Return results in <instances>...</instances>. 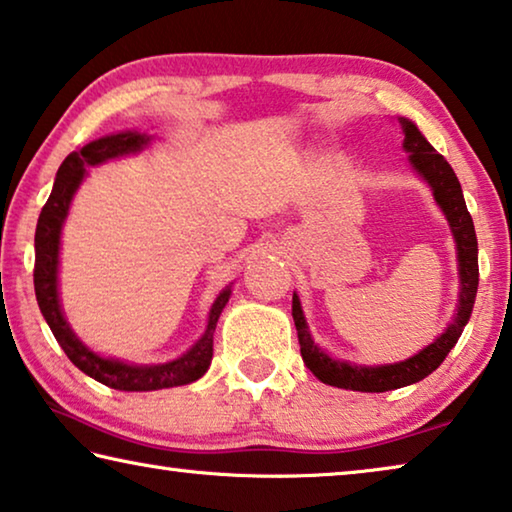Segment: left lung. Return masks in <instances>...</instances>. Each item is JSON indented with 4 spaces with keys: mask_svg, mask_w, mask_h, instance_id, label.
<instances>
[{
    "mask_svg": "<svg viewBox=\"0 0 512 512\" xmlns=\"http://www.w3.org/2000/svg\"><path fill=\"white\" fill-rule=\"evenodd\" d=\"M399 123L405 134L403 150L410 152L412 168H415L428 182V186H431L435 202L440 205L446 221H449L453 241H456L460 275L458 310L453 314V321L446 326L442 335L437 337L433 344H428L424 351L412 355V358L396 364H383V367H358V364H348L330 358L323 348L314 344L310 330H307L303 307H300V300L294 294V300H291V316H294L300 355H303L307 369H310L321 383L342 389H353V392H389V389L419 383V380H424L428 373H433L444 362L451 348L456 346L462 335V328L467 326L478 289V243L474 221L467 212L458 177L449 166V161H446L440 152H435L433 145L424 139V134L419 132L412 120L399 118Z\"/></svg>",
    "mask_w": 512,
    "mask_h": 512,
    "instance_id": "left-lung-1",
    "label": "left lung"
}]
</instances>
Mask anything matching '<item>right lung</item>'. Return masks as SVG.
Masks as SVG:
<instances>
[{
    "mask_svg": "<svg viewBox=\"0 0 512 512\" xmlns=\"http://www.w3.org/2000/svg\"><path fill=\"white\" fill-rule=\"evenodd\" d=\"M148 141V134L123 132L102 136V139L84 145L79 152H70L66 161L59 166L50 198H47L43 212L38 216L34 241L36 300L40 312L45 316L47 326L52 330V335L79 371H84L86 376L95 378L97 383L107 385L111 389H120V392H152V389L180 387L205 376L214 355V330L218 316H221L223 307L232 294L230 287H225L221 294H218L212 310H209L205 335H202L189 351L180 355V358L164 364H127L123 360L102 358V355L93 353L91 348L81 344V339L72 332L70 323L66 321V316H63L59 303V243L61 227L68 216L72 196H75L81 180L86 177L88 166H97L109 159L123 157V154L139 152L148 145Z\"/></svg>",
    "mask_w": 512,
    "mask_h": 512,
    "instance_id": "1",
    "label": "right lung"
}]
</instances>
